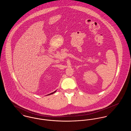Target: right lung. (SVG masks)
<instances>
[{"instance_id": "add662e5", "label": "right lung", "mask_w": 131, "mask_h": 131, "mask_svg": "<svg viewBox=\"0 0 131 131\" xmlns=\"http://www.w3.org/2000/svg\"><path fill=\"white\" fill-rule=\"evenodd\" d=\"M56 92V91H54V92H52V93H50V94H48V95H51V94H53V93H55V92Z\"/></svg>"}]
</instances>
